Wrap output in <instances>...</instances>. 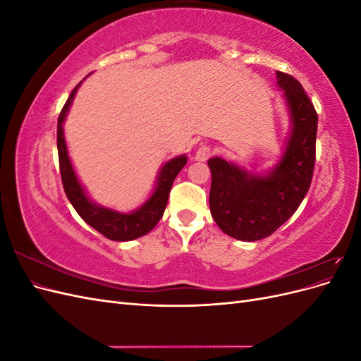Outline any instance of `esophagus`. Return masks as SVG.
Masks as SVG:
<instances>
[{
    "label": "esophagus",
    "mask_w": 361,
    "mask_h": 361,
    "mask_svg": "<svg viewBox=\"0 0 361 361\" xmlns=\"http://www.w3.org/2000/svg\"><path fill=\"white\" fill-rule=\"evenodd\" d=\"M212 154H214L212 147L207 146V145H203V146H200L197 150H195L194 158H195V161H206L207 158L212 157Z\"/></svg>",
    "instance_id": "34e87169"
}]
</instances>
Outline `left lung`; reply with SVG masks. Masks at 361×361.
I'll list each match as a JSON object with an SVG mask.
<instances>
[{
	"label": "left lung",
	"instance_id": "8db88e82",
	"mask_svg": "<svg viewBox=\"0 0 361 361\" xmlns=\"http://www.w3.org/2000/svg\"><path fill=\"white\" fill-rule=\"evenodd\" d=\"M292 117V134L279 166L269 176L248 174L221 158H211V214L221 231L241 241L274 233L298 209L307 194L316 161L318 114L302 85L277 71Z\"/></svg>",
	"mask_w": 361,
	"mask_h": 361
}]
</instances>
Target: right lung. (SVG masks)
Here are the masks:
<instances>
[{"label":"right lung","mask_w":361,"mask_h":361,"mask_svg":"<svg viewBox=\"0 0 361 361\" xmlns=\"http://www.w3.org/2000/svg\"><path fill=\"white\" fill-rule=\"evenodd\" d=\"M80 84L72 90L66 104L61 108L57 123L59 164L64 192H66L69 202L75 207V211L78 212L82 220L87 224H90L94 231H97L105 238L111 239V241H133V239L149 233L162 218L164 209H166L167 206L173 180L176 179L178 173L183 169L185 164H187V157L182 155L174 158L162 167L157 190L152 194V197L141 206L138 211L133 214L114 212L111 209H105V207L96 206L94 203H92L87 199L82 187L75 176V171L68 157V149L66 143H64V134L61 126Z\"/></svg>","instance_id":"right-lung-1"}]
</instances>
